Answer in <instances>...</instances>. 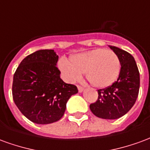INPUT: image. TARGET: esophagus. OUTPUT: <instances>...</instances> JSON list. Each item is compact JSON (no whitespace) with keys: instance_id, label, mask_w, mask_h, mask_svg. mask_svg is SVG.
<instances>
[{"instance_id":"esophagus-1","label":"esophagus","mask_w":150,"mask_h":150,"mask_svg":"<svg viewBox=\"0 0 150 150\" xmlns=\"http://www.w3.org/2000/svg\"><path fill=\"white\" fill-rule=\"evenodd\" d=\"M78 90L79 92H83V91H84V88H83V87H80V86H78Z\"/></svg>"}]
</instances>
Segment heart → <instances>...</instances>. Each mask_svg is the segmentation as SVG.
Here are the masks:
<instances>
[{
	"label": "heart",
	"instance_id": "1",
	"mask_svg": "<svg viewBox=\"0 0 150 150\" xmlns=\"http://www.w3.org/2000/svg\"><path fill=\"white\" fill-rule=\"evenodd\" d=\"M59 67L67 81L74 83L84 73L88 82L96 88H108L116 81L120 71V61L110 50L97 48L75 54L70 62L62 59Z\"/></svg>",
	"mask_w": 150,
	"mask_h": 150
}]
</instances>
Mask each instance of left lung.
I'll list each match as a JSON object with an SVG mask.
<instances>
[{
    "label": "left lung",
    "instance_id": "1",
    "mask_svg": "<svg viewBox=\"0 0 150 150\" xmlns=\"http://www.w3.org/2000/svg\"><path fill=\"white\" fill-rule=\"evenodd\" d=\"M119 57V77L110 87L98 90V100L90 105L91 112L106 120L118 119L125 115L135 104L140 88V74L134 58L129 53L109 46Z\"/></svg>",
    "mask_w": 150,
    "mask_h": 150
}]
</instances>
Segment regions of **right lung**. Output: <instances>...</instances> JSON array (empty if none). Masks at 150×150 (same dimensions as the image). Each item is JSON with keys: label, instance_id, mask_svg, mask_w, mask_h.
Returning <instances> with one entry per match:
<instances>
[{"label": "right lung", "instance_id": "add662e5", "mask_svg": "<svg viewBox=\"0 0 150 150\" xmlns=\"http://www.w3.org/2000/svg\"><path fill=\"white\" fill-rule=\"evenodd\" d=\"M54 50H40L26 56L13 75V98L18 109L32 122L47 125L64 115L67 103L78 89L60 78Z\"/></svg>", "mask_w": 150, "mask_h": 150}]
</instances>
